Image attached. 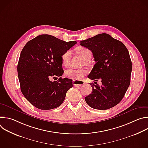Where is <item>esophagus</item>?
Segmentation results:
<instances>
[{"label":"esophagus","mask_w":148,"mask_h":148,"mask_svg":"<svg viewBox=\"0 0 148 148\" xmlns=\"http://www.w3.org/2000/svg\"><path fill=\"white\" fill-rule=\"evenodd\" d=\"M85 84L82 81H73V85L74 87H79L83 86Z\"/></svg>","instance_id":"34e87169"}]
</instances>
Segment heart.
Returning <instances> with one entry per match:
<instances>
[{"mask_svg":"<svg viewBox=\"0 0 148 148\" xmlns=\"http://www.w3.org/2000/svg\"><path fill=\"white\" fill-rule=\"evenodd\" d=\"M75 52L81 56L84 60H89L91 57V51L87 48L84 47H78L75 49ZM71 56V51L67 50L61 56L62 64L65 66H67L69 64L70 58ZM88 73L86 69H76L71 68L65 71V75L74 81H79L83 77L85 76Z\"/></svg>","mask_w":148,"mask_h":148,"instance_id":"obj_1","label":"heart"}]
</instances>
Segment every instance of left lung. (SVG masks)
Segmentation results:
<instances>
[{
    "label": "left lung",
    "mask_w": 148,
    "mask_h": 148,
    "mask_svg": "<svg viewBox=\"0 0 148 148\" xmlns=\"http://www.w3.org/2000/svg\"><path fill=\"white\" fill-rule=\"evenodd\" d=\"M80 43L92 51L96 62L88 77L96 81L101 79L102 82L101 86L90 84L92 91L85 97L87 103L99 110L114 107L121 101L130 85L132 62L128 49L107 33L82 40Z\"/></svg>",
    "instance_id": "8db88e82"
}]
</instances>
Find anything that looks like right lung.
Instances as JSON below:
<instances>
[{"label": "right lung", "mask_w": 148, "mask_h": 148, "mask_svg": "<svg viewBox=\"0 0 148 148\" xmlns=\"http://www.w3.org/2000/svg\"><path fill=\"white\" fill-rule=\"evenodd\" d=\"M76 43V41L66 42L41 34L23 47L17 64L20 88L26 99L37 108L54 109L64 101L73 81L60 77L64 73L61 56ZM56 76L60 77L57 81H50Z\"/></svg>", "instance_id": "right-lung-1"}]
</instances>
